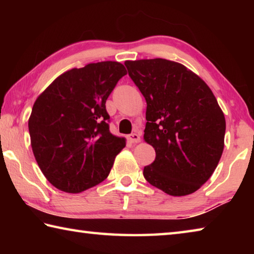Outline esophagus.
Segmentation results:
<instances>
[{
  "label": "esophagus",
  "mask_w": 254,
  "mask_h": 254,
  "mask_svg": "<svg viewBox=\"0 0 254 254\" xmlns=\"http://www.w3.org/2000/svg\"><path fill=\"white\" fill-rule=\"evenodd\" d=\"M127 140L131 143H136L140 141V135L136 134V133H131V134L127 135Z\"/></svg>",
  "instance_id": "obj_1"
}]
</instances>
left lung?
I'll return each mask as SVG.
<instances>
[{"mask_svg":"<svg viewBox=\"0 0 254 254\" xmlns=\"http://www.w3.org/2000/svg\"><path fill=\"white\" fill-rule=\"evenodd\" d=\"M124 65L147 102L143 137L156 150L144 178L168 195L191 194L213 175L224 149L225 118L216 98L179 63L156 58Z\"/></svg>","mask_w":254,"mask_h":254,"instance_id":"1","label":"left lung"}]
</instances>
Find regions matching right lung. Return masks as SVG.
<instances>
[{"label":"right lung","instance_id":"obj_1","mask_svg":"<svg viewBox=\"0 0 254 254\" xmlns=\"http://www.w3.org/2000/svg\"><path fill=\"white\" fill-rule=\"evenodd\" d=\"M127 75L118 62L88 64L57 77L34 102L29 133L34 158L48 182L77 194L109 176L126 139L110 132L105 103Z\"/></svg>","mask_w":254,"mask_h":254}]
</instances>
